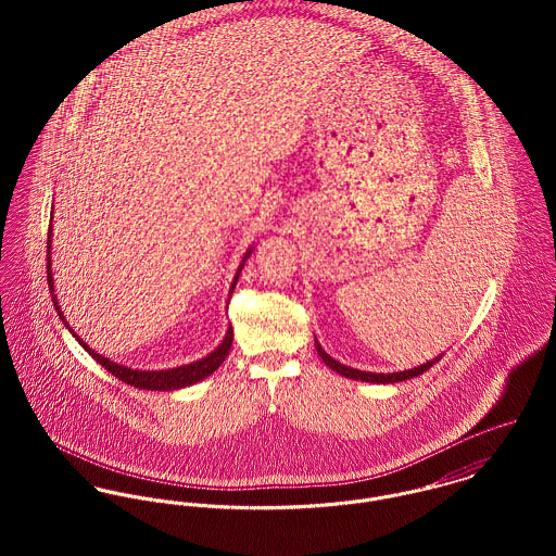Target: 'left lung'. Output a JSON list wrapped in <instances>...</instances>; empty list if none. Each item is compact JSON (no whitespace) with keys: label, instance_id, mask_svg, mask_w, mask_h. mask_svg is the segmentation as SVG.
<instances>
[{"label":"left lung","instance_id":"left-lung-1","mask_svg":"<svg viewBox=\"0 0 556 556\" xmlns=\"http://www.w3.org/2000/svg\"><path fill=\"white\" fill-rule=\"evenodd\" d=\"M317 351L318 355H320V359H323L331 370H336L338 375H342V377H346V379L366 381V383H397V381H404V379H413V377H417V375L426 372L432 364H437V362H439V357H437L434 362H426V364H421V366H417V368H410V370H404V372H394V375H377V372H366V370L349 368V366H344V364L336 362L333 357H329V355L323 351V346H320L318 342Z\"/></svg>","mask_w":556,"mask_h":556}]
</instances>
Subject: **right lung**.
Here are the masks:
<instances>
[{
	"instance_id": "add662e5",
	"label": "right lung",
	"mask_w": 556,
	"mask_h": 556,
	"mask_svg": "<svg viewBox=\"0 0 556 556\" xmlns=\"http://www.w3.org/2000/svg\"><path fill=\"white\" fill-rule=\"evenodd\" d=\"M47 250H51V231H49ZM248 254H250V250L245 252V258H248ZM245 258H243V261H245ZM241 267H243V265H241ZM47 278H49V289H51V293H53L51 254H47ZM238 278L239 274L236 276V280H233V287H236ZM53 304H55V311H58V315L62 318V323L68 327L66 318H64L60 306H58V298H55V295H53ZM68 329H71V327H68ZM71 331H73V329H71ZM73 336L79 340L80 344H83V349H85L100 366H104V370H109L115 379H119V381H124V383H128V386H132V388H139V390H156V392L179 390V388H188V386H192V383H197V381H203L205 377H210L214 370L220 368V364L225 362V357L229 355V349H231V344H233V327H229V331H227L225 340L220 342V346H218L216 351H212L207 357H203V359H199V362H194V364H188V366L173 368V370H159V372L152 370V372H150V370H130V368H126V366H119V364H115V362H109L106 357L93 353L75 331H73Z\"/></svg>"
}]
</instances>
